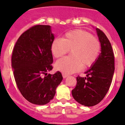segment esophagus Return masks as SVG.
Wrapping results in <instances>:
<instances>
[{"instance_id":"obj_1","label":"esophagus","mask_w":125,"mask_h":125,"mask_svg":"<svg viewBox=\"0 0 125 125\" xmlns=\"http://www.w3.org/2000/svg\"><path fill=\"white\" fill-rule=\"evenodd\" d=\"M62 77H63V78H67V77H68V75L66 74L62 73Z\"/></svg>"}]
</instances>
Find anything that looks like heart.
<instances>
[{
    "instance_id": "1",
    "label": "heart",
    "mask_w": 125,
    "mask_h": 125,
    "mask_svg": "<svg viewBox=\"0 0 125 125\" xmlns=\"http://www.w3.org/2000/svg\"><path fill=\"white\" fill-rule=\"evenodd\" d=\"M53 56L61 57L71 50V55L59 59L55 67L66 74L76 73L81 68L91 67L98 59L101 43L89 32L76 29L66 33L62 39H55L51 47Z\"/></svg>"
}]
</instances>
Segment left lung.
I'll return each mask as SVG.
<instances>
[{
  "label": "left lung",
  "instance_id": "8db88e82",
  "mask_svg": "<svg viewBox=\"0 0 125 125\" xmlns=\"http://www.w3.org/2000/svg\"><path fill=\"white\" fill-rule=\"evenodd\" d=\"M101 43V53L96 61L85 72L86 77L78 76L72 95L77 102L86 106H93L105 96L112 82L115 71V57L112 47L104 33L96 28Z\"/></svg>",
  "mask_w": 125,
  "mask_h": 125
}]
</instances>
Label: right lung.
<instances>
[{
	"instance_id": "1",
	"label": "right lung",
	"mask_w": 125,
	"mask_h": 125,
	"mask_svg": "<svg viewBox=\"0 0 125 125\" xmlns=\"http://www.w3.org/2000/svg\"><path fill=\"white\" fill-rule=\"evenodd\" d=\"M54 39L50 25H36L21 34L12 54V68L17 88L31 103L43 105L52 100L62 80L59 71L54 74L51 44Z\"/></svg>"
}]
</instances>
